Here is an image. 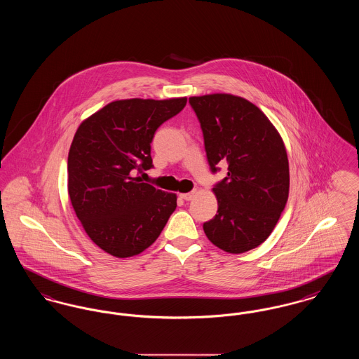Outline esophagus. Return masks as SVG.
Masks as SVG:
<instances>
[{
    "mask_svg": "<svg viewBox=\"0 0 359 359\" xmlns=\"http://www.w3.org/2000/svg\"><path fill=\"white\" fill-rule=\"evenodd\" d=\"M195 196H196V191H192V192H188V194H180V198L184 199V201H192Z\"/></svg>",
    "mask_w": 359,
    "mask_h": 359,
    "instance_id": "esophagus-1",
    "label": "esophagus"
}]
</instances>
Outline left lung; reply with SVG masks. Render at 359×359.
Masks as SVG:
<instances>
[{"label":"left lung","mask_w":359,"mask_h":359,"mask_svg":"<svg viewBox=\"0 0 359 359\" xmlns=\"http://www.w3.org/2000/svg\"><path fill=\"white\" fill-rule=\"evenodd\" d=\"M201 122L211 171L229 165L212 192L217 215L203 224L207 238L227 253L239 255L271 236L287 205L290 163L284 141L255 103L233 94L191 97Z\"/></svg>","instance_id":"8db88e82"}]
</instances>
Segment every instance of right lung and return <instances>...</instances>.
I'll return each instance as SVG.
<instances>
[{
	"label": "right lung",
	"instance_id": "1",
	"mask_svg": "<svg viewBox=\"0 0 359 359\" xmlns=\"http://www.w3.org/2000/svg\"><path fill=\"white\" fill-rule=\"evenodd\" d=\"M186 103V97L120 100L79 125L67 163L69 201L103 252L118 258L142 253L175 211L176 194L142 183L136 175L154 167V132Z\"/></svg>",
	"mask_w": 359,
	"mask_h": 359
}]
</instances>
